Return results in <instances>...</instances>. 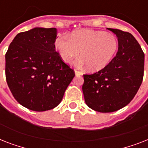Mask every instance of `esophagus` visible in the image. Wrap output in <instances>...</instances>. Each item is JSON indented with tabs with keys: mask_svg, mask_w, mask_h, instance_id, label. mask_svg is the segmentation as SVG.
<instances>
[{
	"mask_svg": "<svg viewBox=\"0 0 148 148\" xmlns=\"http://www.w3.org/2000/svg\"><path fill=\"white\" fill-rule=\"evenodd\" d=\"M75 74H76L77 76H78V75H82L83 74V73L81 71H75Z\"/></svg>",
	"mask_w": 148,
	"mask_h": 148,
	"instance_id": "1",
	"label": "esophagus"
}]
</instances>
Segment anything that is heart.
Segmentation results:
<instances>
[{
    "label": "heart",
    "mask_w": 148,
    "mask_h": 148,
    "mask_svg": "<svg viewBox=\"0 0 148 148\" xmlns=\"http://www.w3.org/2000/svg\"><path fill=\"white\" fill-rule=\"evenodd\" d=\"M61 59L70 62L81 52L77 65L87 64L93 71L103 69L110 63L118 49L117 38L112 34L92 30L74 31L71 36H59L56 41Z\"/></svg>",
    "instance_id": "1"
}]
</instances>
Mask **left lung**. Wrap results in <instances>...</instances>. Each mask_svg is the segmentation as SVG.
Instances as JSON below:
<instances>
[{
    "mask_svg": "<svg viewBox=\"0 0 148 148\" xmlns=\"http://www.w3.org/2000/svg\"><path fill=\"white\" fill-rule=\"evenodd\" d=\"M117 37L118 51L103 69L84 74L82 86L84 101L93 110L114 112L127 105L142 83L145 53L129 32L108 28Z\"/></svg>",
    "mask_w": 148,
    "mask_h": 148,
    "instance_id": "1",
    "label": "left lung"
}]
</instances>
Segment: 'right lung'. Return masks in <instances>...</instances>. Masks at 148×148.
<instances>
[{
    "instance_id": "1",
    "label": "right lung",
    "mask_w": 148,
    "mask_h": 148,
    "mask_svg": "<svg viewBox=\"0 0 148 148\" xmlns=\"http://www.w3.org/2000/svg\"><path fill=\"white\" fill-rule=\"evenodd\" d=\"M56 28L35 27L17 34L5 54L6 81L15 100L35 111L60 103L75 76L55 50Z\"/></svg>"
}]
</instances>
